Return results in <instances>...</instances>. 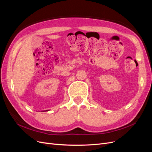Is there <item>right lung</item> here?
Listing matches in <instances>:
<instances>
[{"label": "right lung", "mask_w": 152, "mask_h": 152, "mask_svg": "<svg viewBox=\"0 0 152 152\" xmlns=\"http://www.w3.org/2000/svg\"><path fill=\"white\" fill-rule=\"evenodd\" d=\"M46 111H47V110H46ZM43 112H45V111H43Z\"/></svg>", "instance_id": "1"}]
</instances>
